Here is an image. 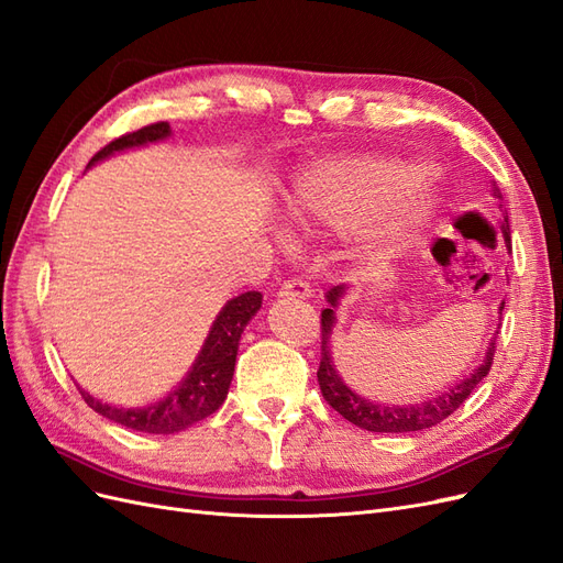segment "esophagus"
Returning <instances> with one entry per match:
<instances>
[{
	"label": "esophagus",
	"instance_id": "obj_1",
	"mask_svg": "<svg viewBox=\"0 0 563 563\" xmlns=\"http://www.w3.org/2000/svg\"><path fill=\"white\" fill-rule=\"evenodd\" d=\"M310 296H312V286H310L308 279H302V277L286 279L279 288V298H284V300H288V298H300L302 300V298H310Z\"/></svg>",
	"mask_w": 563,
	"mask_h": 563
}]
</instances>
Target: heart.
Here are the masks:
<instances>
[{"label":"heart","mask_w":563,"mask_h":563,"mask_svg":"<svg viewBox=\"0 0 563 563\" xmlns=\"http://www.w3.org/2000/svg\"><path fill=\"white\" fill-rule=\"evenodd\" d=\"M424 168L391 157H335L305 172L286 199L291 223L305 232L362 230L371 258L395 253L434 213Z\"/></svg>","instance_id":"1"}]
</instances>
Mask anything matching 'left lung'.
<instances>
[{"label":"left lung","mask_w":563,"mask_h":563,"mask_svg":"<svg viewBox=\"0 0 563 563\" xmlns=\"http://www.w3.org/2000/svg\"><path fill=\"white\" fill-rule=\"evenodd\" d=\"M498 195V192H496ZM505 242H509V234L505 230ZM347 286L340 284L333 286L327 294L329 308L321 310V362H319V387L321 395L331 404V408L350 420L352 424L368 432H418V430H428L434 428L444 418H449L457 406H463V401L472 395L474 387L479 385L490 371L493 364V354H496V338L490 340L488 352L484 356V364L479 368H474V373L465 380H460L455 387L441 391L439 397H432L428 401L420 404H373L371 399H364L343 383V378L338 376V371L331 360V333L335 327V308L340 298L345 296ZM505 310V300L500 302V314Z\"/></svg>","instance_id":"8db88e82"}]
</instances>
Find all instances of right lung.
I'll use <instances>...</instances> for the list:
<instances>
[{"label":"right lung","mask_w":563,"mask_h":563,"mask_svg":"<svg viewBox=\"0 0 563 563\" xmlns=\"http://www.w3.org/2000/svg\"><path fill=\"white\" fill-rule=\"evenodd\" d=\"M166 135H172V126L166 122H157L133 133L119 135V139L96 152L89 166L110 157L112 152L157 143L164 141ZM261 302L263 296L258 291H249L228 300L225 308L216 317L207 343H203L190 373H187L185 380L168 397L141 408H119L93 399L89 391L79 387L84 401L103 418L124 424L129 430L147 434H174L209 418L228 397L236 350H240V338L251 317L261 310Z\"/></svg>","instance_id":"obj_1"}]
</instances>
